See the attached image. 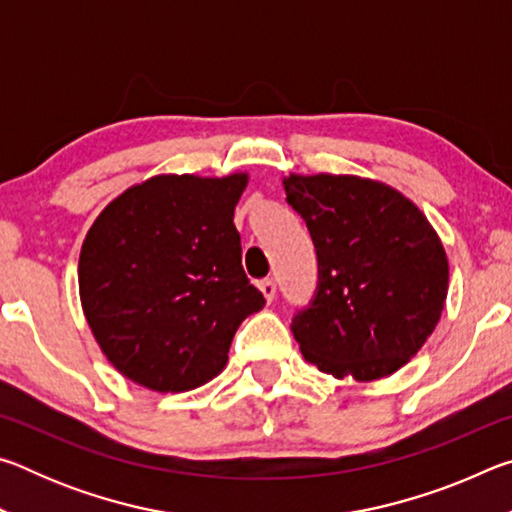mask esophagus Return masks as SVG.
Segmentation results:
<instances>
[{
	"label": "esophagus",
	"mask_w": 512,
	"mask_h": 512,
	"mask_svg": "<svg viewBox=\"0 0 512 512\" xmlns=\"http://www.w3.org/2000/svg\"><path fill=\"white\" fill-rule=\"evenodd\" d=\"M257 287H259V291L264 293L266 302H271L275 298V282L271 280V277H264V280H259Z\"/></svg>",
	"instance_id": "obj_1"
}]
</instances>
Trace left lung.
Masks as SVG:
<instances>
[{"label": "left lung", "instance_id": "1", "mask_svg": "<svg viewBox=\"0 0 512 512\" xmlns=\"http://www.w3.org/2000/svg\"><path fill=\"white\" fill-rule=\"evenodd\" d=\"M318 257V287L293 316L302 357L336 379L393 375L429 339L443 314L449 264L420 207L379 180H282Z\"/></svg>", "mask_w": 512, "mask_h": 512}]
</instances>
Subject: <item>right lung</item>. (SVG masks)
Here are the masks:
<instances>
[{"label":"right lung","instance_id":"1","mask_svg":"<svg viewBox=\"0 0 512 512\" xmlns=\"http://www.w3.org/2000/svg\"><path fill=\"white\" fill-rule=\"evenodd\" d=\"M248 173H162L106 205L85 235L79 293L121 375L183 393L219 375L246 316L266 305L241 266L235 207Z\"/></svg>","mask_w":512,"mask_h":512}]
</instances>
